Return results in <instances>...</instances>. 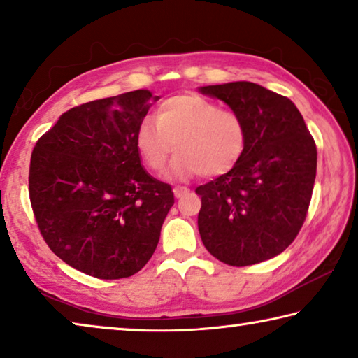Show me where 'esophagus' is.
<instances>
[{"mask_svg":"<svg viewBox=\"0 0 358 358\" xmlns=\"http://www.w3.org/2000/svg\"><path fill=\"white\" fill-rule=\"evenodd\" d=\"M187 191H189V189H187V187H185V186H175L173 187V196L177 197V199H180L181 196H185Z\"/></svg>","mask_w":358,"mask_h":358,"instance_id":"esophagus-1","label":"esophagus"}]
</instances>
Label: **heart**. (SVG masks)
Returning <instances> with one entry per match:
<instances>
[{
    "instance_id": "heart-1",
    "label": "heart",
    "mask_w": 358,
    "mask_h": 358,
    "mask_svg": "<svg viewBox=\"0 0 358 358\" xmlns=\"http://www.w3.org/2000/svg\"><path fill=\"white\" fill-rule=\"evenodd\" d=\"M246 142L243 117L199 94L166 99L156 120H143L137 129V148L151 171L161 172L175 147L169 175L177 180L227 173L241 159Z\"/></svg>"
}]
</instances>
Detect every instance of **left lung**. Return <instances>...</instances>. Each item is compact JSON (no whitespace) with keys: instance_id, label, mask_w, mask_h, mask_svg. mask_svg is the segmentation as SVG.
Wrapping results in <instances>:
<instances>
[{"instance_id":"obj_1","label":"left lung","mask_w":358,"mask_h":358,"mask_svg":"<svg viewBox=\"0 0 358 358\" xmlns=\"http://www.w3.org/2000/svg\"><path fill=\"white\" fill-rule=\"evenodd\" d=\"M243 117L245 153L232 171L196 192L197 224L211 256L246 266L281 254L295 240L310 207L317 150L299 108L252 82L201 87Z\"/></svg>"}]
</instances>
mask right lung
<instances>
[{"mask_svg": "<svg viewBox=\"0 0 358 358\" xmlns=\"http://www.w3.org/2000/svg\"><path fill=\"white\" fill-rule=\"evenodd\" d=\"M148 90L71 108L31 153L29 199L48 248L82 273L120 280L153 256L175 202L171 185L145 171L137 129Z\"/></svg>", "mask_w": 358, "mask_h": 358, "instance_id": "obj_1", "label": "right lung"}]
</instances>
